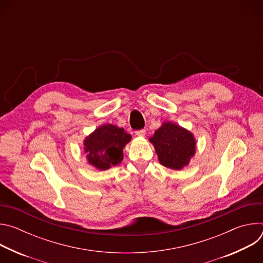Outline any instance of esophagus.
I'll return each instance as SVG.
<instances>
[{
	"mask_svg": "<svg viewBox=\"0 0 263 263\" xmlns=\"http://www.w3.org/2000/svg\"><path fill=\"white\" fill-rule=\"evenodd\" d=\"M135 134L139 137H143L145 135V130L144 129H140V130H136Z\"/></svg>",
	"mask_w": 263,
	"mask_h": 263,
	"instance_id": "obj_1",
	"label": "esophagus"
}]
</instances>
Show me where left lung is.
<instances>
[{"label": "left lung", "mask_w": 263, "mask_h": 263, "mask_svg": "<svg viewBox=\"0 0 263 263\" xmlns=\"http://www.w3.org/2000/svg\"><path fill=\"white\" fill-rule=\"evenodd\" d=\"M162 165L181 170L195 155L196 141L191 132L172 123H164L149 138Z\"/></svg>", "instance_id": "obj_1"}]
</instances>
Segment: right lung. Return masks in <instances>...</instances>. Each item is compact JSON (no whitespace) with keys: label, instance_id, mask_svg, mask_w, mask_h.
Returning <instances> with one entry per match:
<instances>
[{"label":"right lung","instance_id":"obj_1","mask_svg":"<svg viewBox=\"0 0 263 263\" xmlns=\"http://www.w3.org/2000/svg\"><path fill=\"white\" fill-rule=\"evenodd\" d=\"M131 135L123 128L104 125L91 133L84 141L85 152L90 164L100 170H107L123 160V147Z\"/></svg>","mask_w":263,"mask_h":263}]
</instances>
